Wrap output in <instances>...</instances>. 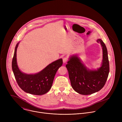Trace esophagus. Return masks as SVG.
Here are the masks:
<instances>
[{"mask_svg": "<svg viewBox=\"0 0 122 122\" xmlns=\"http://www.w3.org/2000/svg\"><path fill=\"white\" fill-rule=\"evenodd\" d=\"M68 61V58H67V57H64V58H63V63H66L67 61Z\"/></svg>", "mask_w": 122, "mask_h": 122, "instance_id": "34e87169", "label": "esophagus"}]
</instances>
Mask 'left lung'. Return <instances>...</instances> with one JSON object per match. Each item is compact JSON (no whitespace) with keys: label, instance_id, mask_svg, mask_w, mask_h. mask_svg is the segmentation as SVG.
<instances>
[{"label":"left lung","instance_id":"obj_1","mask_svg":"<svg viewBox=\"0 0 122 122\" xmlns=\"http://www.w3.org/2000/svg\"><path fill=\"white\" fill-rule=\"evenodd\" d=\"M103 50V61L101 66L97 71L87 69L76 56H72L66 65L73 89L80 94L91 95L100 90L105 85L108 77L110 66L106 46L101 39Z\"/></svg>","mask_w":122,"mask_h":122}]
</instances>
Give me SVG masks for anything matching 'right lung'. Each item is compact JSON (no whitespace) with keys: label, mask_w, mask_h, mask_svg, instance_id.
Wrapping results in <instances>:
<instances>
[{"label":"right lung","mask_w":122,"mask_h":122,"mask_svg":"<svg viewBox=\"0 0 122 122\" xmlns=\"http://www.w3.org/2000/svg\"><path fill=\"white\" fill-rule=\"evenodd\" d=\"M19 43L17 44L12 61V69L17 84L26 93L35 95H42L47 93L51 87L55 75L62 65V59L48 65L42 71L35 74L22 72L16 61V51Z\"/></svg>","instance_id":"obj_1"}]
</instances>
